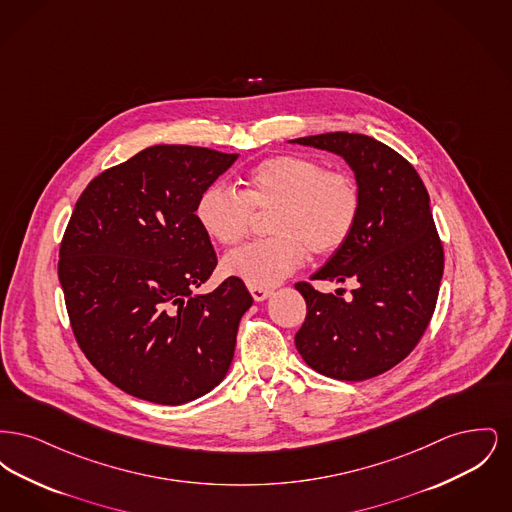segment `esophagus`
<instances>
[{"instance_id": "34e87169", "label": "esophagus", "mask_w": 512, "mask_h": 512, "mask_svg": "<svg viewBox=\"0 0 512 512\" xmlns=\"http://www.w3.org/2000/svg\"><path fill=\"white\" fill-rule=\"evenodd\" d=\"M249 292H251L255 301H265L267 297L272 295V290H268V288H249Z\"/></svg>"}]
</instances>
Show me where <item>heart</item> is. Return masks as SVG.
<instances>
[{
  "label": "heart",
  "mask_w": 512,
  "mask_h": 512,
  "mask_svg": "<svg viewBox=\"0 0 512 512\" xmlns=\"http://www.w3.org/2000/svg\"><path fill=\"white\" fill-rule=\"evenodd\" d=\"M361 188L351 172L326 169L309 155H274L245 172L244 192L207 186L195 205L201 228L220 245L242 242L257 213L274 211V238L244 245L222 261L249 288H272L301 267L309 251L330 257L349 242L361 217Z\"/></svg>",
  "instance_id": "heart-1"
}]
</instances>
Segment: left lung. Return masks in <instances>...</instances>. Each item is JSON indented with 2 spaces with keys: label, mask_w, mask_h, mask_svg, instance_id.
Segmentation results:
<instances>
[{
  "label": "left lung",
  "mask_w": 512,
  "mask_h": 512,
  "mask_svg": "<svg viewBox=\"0 0 512 512\" xmlns=\"http://www.w3.org/2000/svg\"><path fill=\"white\" fill-rule=\"evenodd\" d=\"M292 144L343 157L363 197L349 242L311 276L355 282L353 299L297 282L307 317L295 334V347L307 365L328 378H374L413 351L436 309L443 247L430 195L405 157L365 134L328 132Z\"/></svg>",
  "instance_id": "1"
}]
</instances>
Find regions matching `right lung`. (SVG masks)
Here are the masks:
<instances>
[{"label":"right lung","instance_id":"right-lung-1","mask_svg":"<svg viewBox=\"0 0 512 512\" xmlns=\"http://www.w3.org/2000/svg\"><path fill=\"white\" fill-rule=\"evenodd\" d=\"M238 153L153 146L96 176L74 205L59 282L86 359L122 391L182 405L226 376L253 297L240 278L195 293L217 253L195 217Z\"/></svg>","mask_w":512,"mask_h":512}]
</instances>
